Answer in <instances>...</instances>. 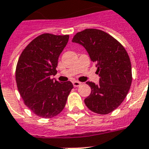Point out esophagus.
Listing matches in <instances>:
<instances>
[{
	"instance_id": "34e87169",
	"label": "esophagus",
	"mask_w": 149,
	"mask_h": 149,
	"mask_svg": "<svg viewBox=\"0 0 149 149\" xmlns=\"http://www.w3.org/2000/svg\"><path fill=\"white\" fill-rule=\"evenodd\" d=\"M81 83L80 82H78V81H74V82H72V85H73V86L74 87H78V86H81Z\"/></svg>"
}]
</instances>
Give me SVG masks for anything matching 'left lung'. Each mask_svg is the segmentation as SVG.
Masks as SVG:
<instances>
[{
	"label": "left lung",
	"mask_w": 149,
	"mask_h": 149,
	"mask_svg": "<svg viewBox=\"0 0 149 149\" xmlns=\"http://www.w3.org/2000/svg\"><path fill=\"white\" fill-rule=\"evenodd\" d=\"M72 42L86 48L100 77L98 84L86 82L92 91L84 100L86 105L99 114L111 113L123 102L132 82V68L127 51L113 37L95 29L78 32Z\"/></svg>",
	"instance_id": "1"
}]
</instances>
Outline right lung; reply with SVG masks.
<instances>
[{"label":"right lung","instance_id":"right-lung-1","mask_svg":"<svg viewBox=\"0 0 149 149\" xmlns=\"http://www.w3.org/2000/svg\"><path fill=\"white\" fill-rule=\"evenodd\" d=\"M68 40V35H40L19 58L16 69L19 92L25 104L41 117L51 118L61 113L73 88L70 81L59 82L51 79L57 73L58 57Z\"/></svg>","mask_w":149,"mask_h":149}]
</instances>
